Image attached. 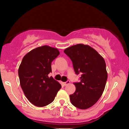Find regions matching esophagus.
I'll return each mask as SVG.
<instances>
[{"label": "esophagus", "mask_w": 129, "mask_h": 129, "mask_svg": "<svg viewBox=\"0 0 129 129\" xmlns=\"http://www.w3.org/2000/svg\"><path fill=\"white\" fill-rule=\"evenodd\" d=\"M63 84H64V85L65 86H66V85H68V84H70V81H67L64 82V83H63Z\"/></svg>", "instance_id": "obj_1"}]
</instances>
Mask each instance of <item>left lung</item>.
<instances>
[{
  "mask_svg": "<svg viewBox=\"0 0 129 129\" xmlns=\"http://www.w3.org/2000/svg\"><path fill=\"white\" fill-rule=\"evenodd\" d=\"M73 62L76 75L81 73L80 82L74 83L76 91L69 95L73 105L80 109L93 106L104 92L108 78L106 63L94 49L82 44L64 50Z\"/></svg>",
  "mask_w": 129,
  "mask_h": 129,
  "instance_id": "left-lung-1",
  "label": "left lung"
}]
</instances>
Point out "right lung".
Returning <instances> with one entry per match:
<instances>
[{"label": "right lung", "instance_id": "add662e5", "mask_svg": "<svg viewBox=\"0 0 129 129\" xmlns=\"http://www.w3.org/2000/svg\"><path fill=\"white\" fill-rule=\"evenodd\" d=\"M59 54L57 48L43 45L28 52L21 61L18 70L20 86L34 105L43 107L51 104L61 88L59 82L48 77L51 63Z\"/></svg>", "mask_w": 129, "mask_h": 129}]
</instances>
